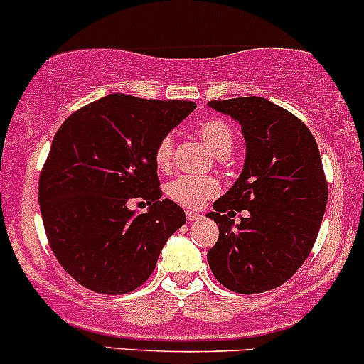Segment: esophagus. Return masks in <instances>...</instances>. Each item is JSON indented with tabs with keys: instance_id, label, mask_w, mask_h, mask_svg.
I'll use <instances>...</instances> for the list:
<instances>
[{
	"instance_id": "esophagus-1",
	"label": "esophagus",
	"mask_w": 364,
	"mask_h": 364,
	"mask_svg": "<svg viewBox=\"0 0 364 364\" xmlns=\"http://www.w3.org/2000/svg\"><path fill=\"white\" fill-rule=\"evenodd\" d=\"M186 217H187V220H191V223H193V220H198V219H201V215H200V213L193 212V210H187V212H186Z\"/></svg>"
}]
</instances>
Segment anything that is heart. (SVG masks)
Returning <instances> with one entry per match:
<instances>
[{"instance_id": "obj_1", "label": "heart", "mask_w": 364, "mask_h": 364, "mask_svg": "<svg viewBox=\"0 0 364 364\" xmlns=\"http://www.w3.org/2000/svg\"><path fill=\"white\" fill-rule=\"evenodd\" d=\"M198 133L213 154L230 152L233 145V133L230 126L217 119H207L198 124ZM173 136L166 134L159 140L154 152V161L159 170H170L173 159ZM166 193L170 200L186 208H201L210 198L219 193V183L212 177H181L168 183Z\"/></svg>"}]
</instances>
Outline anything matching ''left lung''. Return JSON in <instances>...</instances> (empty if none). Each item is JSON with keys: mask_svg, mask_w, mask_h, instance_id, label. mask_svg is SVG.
Listing matches in <instances>:
<instances>
[{"mask_svg": "<svg viewBox=\"0 0 364 364\" xmlns=\"http://www.w3.org/2000/svg\"><path fill=\"white\" fill-rule=\"evenodd\" d=\"M208 107L237 121L245 140L242 173L207 213L219 226L210 269L235 293H264L289 280L316 243L328 203L319 147L298 117L261 96Z\"/></svg>", "mask_w": 364, "mask_h": 364, "instance_id": "left-lung-1", "label": "left lung"}]
</instances>
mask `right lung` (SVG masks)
<instances>
[{
    "label": "right lung",
    "mask_w": 364,
    "mask_h": 364,
    "mask_svg": "<svg viewBox=\"0 0 364 364\" xmlns=\"http://www.w3.org/2000/svg\"><path fill=\"white\" fill-rule=\"evenodd\" d=\"M196 108L193 101L108 95L71 114L55 133L38 183L52 252L87 289L126 294L154 272L186 213L161 200L157 144ZM131 199H145L138 214Z\"/></svg>",
    "instance_id": "right-lung-1"
}]
</instances>
